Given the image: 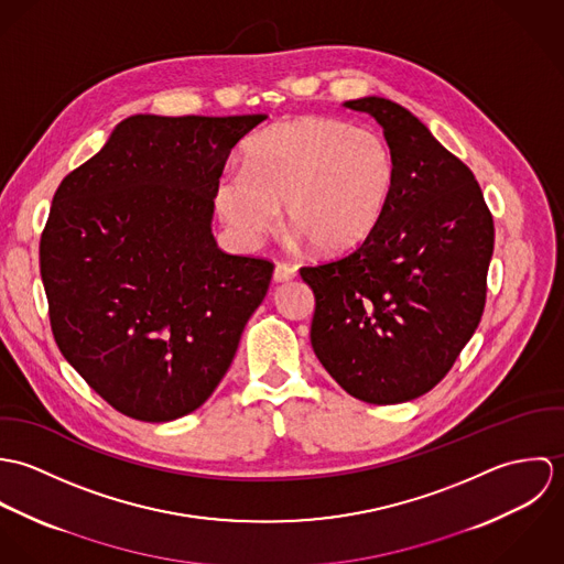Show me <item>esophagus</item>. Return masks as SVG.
Here are the masks:
<instances>
[{
	"label": "esophagus",
	"instance_id": "esophagus-1",
	"mask_svg": "<svg viewBox=\"0 0 564 564\" xmlns=\"http://www.w3.org/2000/svg\"><path fill=\"white\" fill-rule=\"evenodd\" d=\"M295 275H297V271H295L291 264H284V262H278L275 269H273V280H275L278 284L289 282V280H293Z\"/></svg>",
	"mask_w": 564,
	"mask_h": 564
}]
</instances>
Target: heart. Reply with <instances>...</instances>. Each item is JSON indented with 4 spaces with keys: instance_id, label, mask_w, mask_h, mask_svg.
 I'll return each mask as SVG.
<instances>
[{
    "instance_id": "1",
    "label": "heart",
    "mask_w": 564,
    "mask_h": 564,
    "mask_svg": "<svg viewBox=\"0 0 564 564\" xmlns=\"http://www.w3.org/2000/svg\"><path fill=\"white\" fill-rule=\"evenodd\" d=\"M395 184L380 134L327 117H295L258 132L242 171H224L215 208L237 241L256 247L278 224L317 253H343L378 226Z\"/></svg>"
}]
</instances>
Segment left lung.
Segmentation results:
<instances>
[{
    "label": "left lung",
    "mask_w": 564,
    "mask_h": 564,
    "mask_svg": "<svg viewBox=\"0 0 564 564\" xmlns=\"http://www.w3.org/2000/svg\"><path fill=\"white\" fill-rule=\"evenodd\" d=\"M343 106L380 123L395 184L354 253L300 269L315 293L311 343L351 398L410 402L445 378L482 319L492 217L471 169L410 110L376 95Z\"/></svg>",
    "instance_id": "obj_1"
}]
</instances>
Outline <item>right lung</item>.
<instances>
[{
  "label": "right lung",
  "instance_id": "1",
  "mask_svg": "<svg viewBox=\"0 0 564 564\" xmlns=\"http://www.w3.org/2000/svg\"><path fill=\"white\" fill-rule=\"evenodd\" d=\"M267 115L123 119L58 186L41 278L67 362L150 423L206 402L230 369L273 264L213 237L215 182Z\"/></svg>",
  "mask_w": 564,
  "mask_h": 564
}]
</instances>
